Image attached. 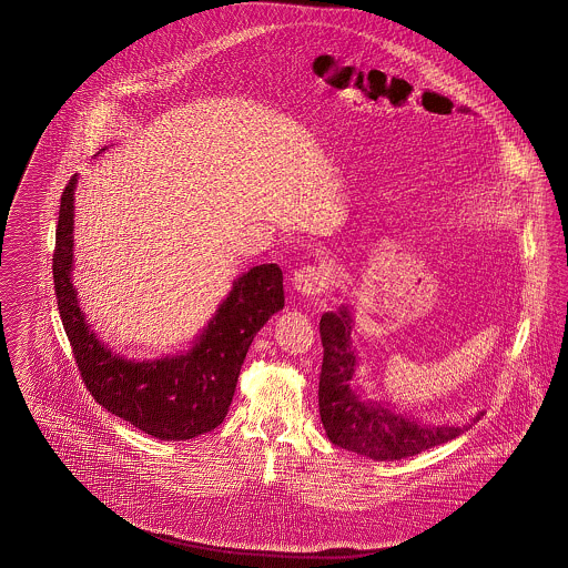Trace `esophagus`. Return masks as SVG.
Instances as JSON below:
<instances>
[{
	"label": "esophagus",
	"mask_w": 568,
	"mask_h": 568,
	"mask_svg": "<svg viewBox=\"0 0 568 568\" xmlns=\"http://www.w3.org/2000/svg\"><path fill=\"white\" fill-rule=\"evenodd\" d=\"M328 270L324 265H303L294 272V287L306 296H320L326 290Z\"/></svg>",
	"instance_id": "1"
}]
</instances>
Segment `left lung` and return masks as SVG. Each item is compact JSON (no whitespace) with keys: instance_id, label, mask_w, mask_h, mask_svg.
<instances>
[{"instance_id":"left-lung-1","label":"left lung","mask_w":568,"mask_h":568,"mask_svg":"<svg viewBox=\"0 0 568 568\" xmlns=\"http://www.w3.org/2000/svg\"><path fill=\"white\" fill-rule=\"evenodd\" d=\"M349 322L352 317L346 308L339 313H324L320 320L324 358L317 397L320 417L333 445L374 460H399L460 437L471 428V424L463 428H426L395 415L385 406L358 399L349 387L356 367V356L349 342ZM481 415L484 413L476 415L474 424Z\"/></svg>"}]
</instances>
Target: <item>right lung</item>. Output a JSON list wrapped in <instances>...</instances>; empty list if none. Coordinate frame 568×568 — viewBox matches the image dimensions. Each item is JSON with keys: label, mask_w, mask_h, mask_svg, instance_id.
<instances>
[{"label": "right lung", "mask_w": 568, "mask_h": 568, "mask_svg": "<svg viewBox=\"0 0 568 568\" xmlns=\"http://www.w3.org/2000/svg\"><path fill=\"white\" fill-rule=\"evenodd\" d=\"M75 181L71 176L60 196L51 267L60 320L82 383L103 408L151 437L185 440L212 433L229 410L255 335L285 305L281 267L263 263L242 274L187 354L153 363L114 356L88 331L71 283Z\"/></svg>", "instance_id": "1"}]
</instances>
